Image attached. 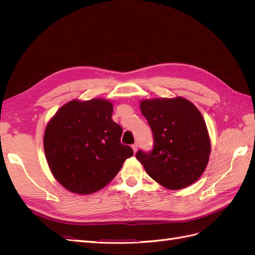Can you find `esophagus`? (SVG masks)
Segmentation results:
<instances>
[{"label": "esophagus", "mask_w": 255, "mask_h": 255, "mask_svg": "<svg viewBox=\"0 0 255 255\" xmlns=\"http://www.w3.org/2000/svg\"><path fill=\"white\" fill-rule=\"evenodd\" d=\"M132 149H133V151L136 153V151H137V149H138V145H137V143H134V144L132 145Z\"/></svg>", "instance_id": "esophagus-1"}]
</instances>
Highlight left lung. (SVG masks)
I'll list each match as a JSON object with an SVG mask.
<instances>
[{"mask_svg":"<svg viewBox=\"0 0 255 255\" xmlns=\"http://www.w3.org/2000/svg\"><path fill=\"white\" fill-rule=\"evenodd\" d=\"M140 111L154 138L151 152L136 153L146 173L171 190L194 184L204 172L211 154L201 113L182 97L141 100Z\"/></svg>","mask_w":255,"mask_h":255,"instance_id":"1","label":"left lung"}]
</instances>
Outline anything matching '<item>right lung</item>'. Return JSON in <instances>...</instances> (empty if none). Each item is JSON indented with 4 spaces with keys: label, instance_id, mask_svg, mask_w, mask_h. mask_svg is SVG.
I'll list each match as a JSON object with an SVG mask.
<instances>
[{
    "label": "right lung",
    "instance_id": "obj_1",
    "mask_svg": "<svg viewBox=\"0 0 255 255\" xmlns=\"http://www.w3.org/2000/svg\"><path fill=\"white\" fill-rule=\"evenodd\" d=\"M113 103L105 99L66 103L48 122L43 148L53 176L69 191L90 195L117 175L133 155L122 144V128L114 122Z\"/></svg>",
    "mask_w": 255,
    "mask_h": 255
}]
</instances>
